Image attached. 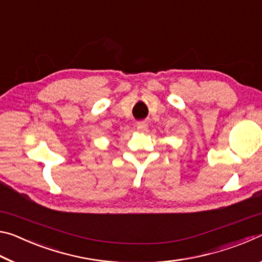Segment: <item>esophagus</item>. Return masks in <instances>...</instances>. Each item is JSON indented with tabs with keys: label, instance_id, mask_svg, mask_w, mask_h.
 <instances>
[{
	"label": "esophagus",
	"instance_id": "obj_1",
	"mask_svg": "<svg viewBox=\"0 0 262 262\" xmlns=\"http://www.w3.org/2000/svg\"><path fill=\"white\" fill-rule=\"evenodd\" d=\"M136 127H137V129H139L140 132H143V130H145L148 128L147 123H145V122H137Z\"/></svg>",
	"mask_w": 262,
	"mask_h": 262
}]
</instances>
